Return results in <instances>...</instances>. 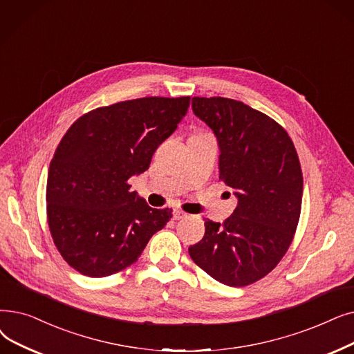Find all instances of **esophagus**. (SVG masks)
<instances>
[{
    "mask_svg": "<svg viewBox=\"0 0 354 354\" xmlns=\"http://www.w3.org/2000/svg\"><path fill=\"white\" fill-rule=\"evenodd\" d=\"M187 217H188V215L183 212V211H180V209H175L174 211V218L175 220H182V218H187Z\"/></svg>",
    "mask_w": 354,
    "mask_h": 354,
    "instance_id": "34e87169",
    "label": "esophagus"
}]
</instances>
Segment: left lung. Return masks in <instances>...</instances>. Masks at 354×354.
I'll return each mask as SVG.
<instances>
[{"instance_id": "1", "label": "left lung", "mask_w": 354, "mask_h": 354, "mask_svg": "<svg viewBox=\"0 0 354 354\" xmlns=\"http://www.w3.org/2000/svg\"><path fill=\"white\" fill-rule=\"evenodd\" d=\"M192 111L217 137L220 178L239 205L224 224L205 221L189 256L215 281L250 285L281 262L295 234L304 187L295 146L278 122L241 101L194 97Z\"/></svg>"}]
</instances>
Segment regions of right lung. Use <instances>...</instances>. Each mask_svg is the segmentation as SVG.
<instances>
[{
  "label": "right lung",
  "mask_w": 354,
  "mask_h": 354,
  "mask_svg": "<svg viewBox=\"0 0 354 354\" xmlns=\"http://www.w3.org/2000/svg\"><path fill=\"white\" fill-rule=\"evenodd\" d=\"M189 97H146L76 120L50 162L49 228L80 273L104 278L134 263L172 209L146 204L127 180L147 171L155 150L187 115Z\"/></svg>",
  "instance_id": "right-lung-1"
}]
</instances>
